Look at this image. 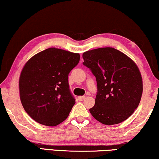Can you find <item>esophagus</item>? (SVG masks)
Here are the masks:
<instances>
[{"mask_svg": "<svg viewBox=\"0 0 159 159\" xmlns=\"http://www.w3.org/2000/svg\"><path fill=\"white\" fill-rule=\"evenodd\" d=\"M85 96H80V97H78V99H79V101H83L85 99Z\"/></svg>", "mask_w": 159, "mask_h": 159, "instance_id": "1", "label": "esophagus"}]
</instances>
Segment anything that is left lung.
Returning <instances> with one entry per match:
<instances>
[{"label":"left lung","instance_id":"8db88e82","mask_svg":"<svg viewBox=\"0 0 159 159\" xmlns=\"http://www.w3.org/2000/svg\"><path fill=\"white\" fill-rule=\"evenodd\" d=\"M83 58L97 83L95 105L90 113L104 125L126 120L139 106L142 95V78L136 63L111 47L88 51Z\"/></svg>","mask_w":159,"mask_h":159}]
</instances>
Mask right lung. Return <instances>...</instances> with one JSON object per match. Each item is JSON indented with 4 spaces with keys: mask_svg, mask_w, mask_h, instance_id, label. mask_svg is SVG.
Instances as JSON below:
<instances>
[{
    "mask_svg": "<svg viewBox=\"0 0 159 159\" xmlns=\"http://www.w3.org/2000/svg\"><path fill=\"white\" fill-rule=\"evenodd\" d=\"M80 58L79 54L49 48L25 63L20 76V97L25 112L37 122L56 126L67 119L75 104L68 74Z\"/></svg>",
    "mask_w": 159,
    "mask_h": 159,
    "instance_id": "right-lung-1",
    "label": "right lung"
}]
</instances>
